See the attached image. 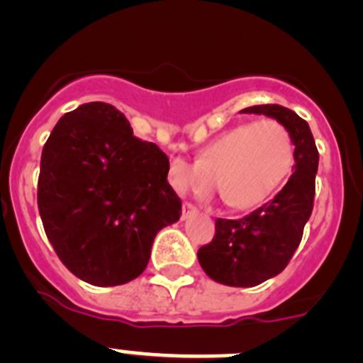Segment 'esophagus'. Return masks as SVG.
Wrapping results in <instances>:
<instances>
[{
  "label": "esophagus",
  "mask_w": 363,
  "mask_h": 363,
  "mask_svg": "<svg viewBox=\"0 0 363 363\" xmlns=\"http://www.w3.org/2000/svg\"><path fill=\"white\" fill-rule=\"evenodd\" d=\"M197 213V208L194 206L192 203H183V206H182V218L183 220H185V218H189V217H192V215H196Z\"/></svg>",
  "instance_id": "34e87169"
}]
</instances>
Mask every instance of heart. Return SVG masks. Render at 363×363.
<instances>
[{"label": "heart", "mask_w": 363, "mask_h": 363, "mask_svg": "<svg viewBox=\"0 0 363 363\" xmlns=\"http://www.w3.org/2000/svg\"><path fill=\"white\" fill-rule=\"evenodd\" d=\"M293 164V141L277 120L242 123L208 143L196 162L173 159L169 183L178 194L206 197L217 189L225 204L250 210L279 189Z\"/></svg>", "instance_id": "b5f03b06"}]
</instances>
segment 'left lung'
Returning a JSON list of instances; mask_svg holds the SVG:
<instances>
[{
    "label": "left lung",
    "instance_id": "obj_1",
    "mask_svg": "<svg viewBox=\"0 0 363 363\" xmlns=\"http://www.w3.org/2000/svg\"><path fill=\"white\" fill-rule=\"evenodd\" d=\"M245 114H264L288 128L295 166L281 192L238 220L217 218L215 236L197 250L204 274L233 288H252L281 274L302 242L312 213L319 153L308 123L279 104L252 106Z\"/></svg>",
    "mask_w": 363,
    "mask_h": 363
}]
</instances>
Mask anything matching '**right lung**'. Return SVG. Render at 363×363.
I'll return each mask as SVG.
<instances>
[{
  "mask_svg": "<svg viewBox=\"0 0 363 363\" xmlns=\"http://www.w3.org/2000/svg\"><path fill=\"white\" fill-rule=\"evenodd\" d=\"M169 159L123 113L89 102L63 114L42 150L38 211L61 263L88 284L145 272L157 233L180 220Z\"/></svg>",
  "mask_w": 363,
  "mask_h": 363,
  "instance_id": "add662e5",
  "label": "right lung"
}]
</instances>
